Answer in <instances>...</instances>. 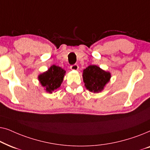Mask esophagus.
<instances>
[{"label":"esophagus","mask_w":150,"mask_h":150,"mask_svg":"<svg viewBox=\"0 0 150 150\" xmlns=\"http://www.w3.org/2000/svg\"><path fill=\"white\" fill-rule=\"evenodd\" d=\"M70 68L71 69H72V70H78V69H79V65L77 64H74L72 65H71Z\"/></svg>","instance_id":"34e87169"}]
</instances>
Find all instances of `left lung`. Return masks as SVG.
<instances>
[{"label": "left lung", "mask_w": 150, "mask_h": 150, "mask_svg": "<svg viewBox=\"0 0 150 150\" xmlns=\"http://www.w3.org/2000/svg\"><path fill=\"white\" fill-rule=\"evenodd\" d=\"M110 73L95 65L88 66L83 70V82L87 89L93 93H99L104 89L110 79Z\"/></svg>", "instance_id": "left-lung-1"}]
</instances>
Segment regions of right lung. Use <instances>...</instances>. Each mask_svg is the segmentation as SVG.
I'll return each mask as SVG.
<instances>
[{
    "label": "right lung",
    "mask_w": 150,
    "mask_h": 150,
    "mask_svg": "<svg viewBox=\"0 0 150 150\" xmlns=\"http://www.w3.org/2000/svg\"><path fill=\"white\" fill-rule=\"evenodd\" d=\"M65 74L64 69L53 65L46 71L39 75L38 80L45 90L49 93H52L60 87Z\"/></svg>",
    "instance_id": "right-lung-1"
}]
</instances>
